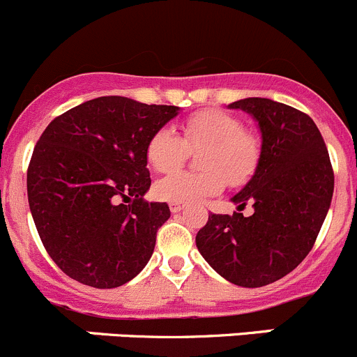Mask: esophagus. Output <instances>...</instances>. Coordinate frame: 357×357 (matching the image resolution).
I'll return each mask as SVG.
<instances>
[{
  "label": "esophagus",
  "instance_id": "obj_1",
  "mask_svg": "<svg viewBox=\"0 0 357 357\" xmlns=\"http://www.w3.org/2000/svg\"><path fill=\"white\" fill-rule=\"evenodd\" d=\"M169 208H171L172 214H176V212L183 211V205L178 204V202H169Z\"/></svg>",
  "mask_w": 357,
  "mask_h": 357
}]
</instances>
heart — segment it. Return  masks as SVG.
Segmentation results:
<instances>
[{
	"instance_id": "obj_1",
	"label": "heart",
	"mask_w": 357,
	"mask_h": 357,
	"mask_svg": "<svg viewBox=\"0 0 357 357\" xmlns=\"http://www.w3.org/2000/svg\"><path fill=\"white\" fill-rule=\"evenodd\" d=\"M179 138L172 129L160 128L150 136L145 155L158 172L181 167L190 150L199 152L202 172H176L155 185L158 199L192 204L225 190L226 181L240 186L250 179L261 158V145L242 122L222 110H202L181 124Z\"/></svg>"
}]
</instances>
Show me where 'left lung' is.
Wrapping results in <instances>:
<instances>
[{"label": "left lung", "instance_id": "obj_1", "mask_svg": "<svg viewBox=\"0 0 357 357\" xmlns=\"http://www.w3.org/2000/svg\"><path fill=\"white\" fill-rule=\"evenodd\" d=\"M255 119L261 158L233 197L238 212L208 214L197 248L215 273L247 289L294 271L311 252L333 195V169L323 136L304 112L269 98L229 103ZM250 203L245 218L240 210Z\"/></svg>", "mask_w": 357, "mask_h": 357}]
</instances>
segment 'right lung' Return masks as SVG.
<instances>
[{
	"mask_svg": "<svg viewBox=\"0 0 357 357\" xmlns=\"http://www.w3.org/2000/svg\"><path fill=\"white\" fill-rule=\"evenodd\" d=\"M179 114L126 96H100L53 119L32 152L27 197L55 264L82 285L115 289L150 261L171 215L146 202V143Z\"/></svg>",
	"mask_w": 357,
	"mask_h": 357,
	"instance_id": "add662e5",
	"label": "right lung"
}]
</instances>
